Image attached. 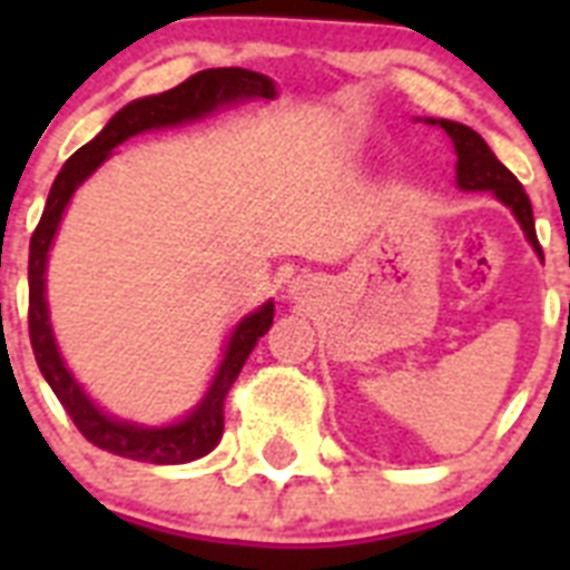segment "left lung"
Wrapping results in <instances>:
<instances>
[{"instance_id": "obj_1", "label": "left lung", "mask_w": 570, "mask_h": 570, "mask_svg": "<svg viewBox=\"0 0 570 570\" xmlns=\"http://www.w3.org/2000/svg\"><path fill=\"white\" fill-rule=\"evenodd\" d=\"M434 124V120H432ZM441 129L452 138L455 154H459V186L461 189H482L494 191L505 206H512V213L518 215V222L527 230L530 242L539 248V236H535V222H532V204L527 191H523L521 180L505 168L494 156V150L485 145V138L479 136L476 129L455 124V120H441Z\"/></svg>"}]
</instances>
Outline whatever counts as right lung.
I'll list each match as a JSON object with an SVG mask.
<instances>
[{"label": "right lung", "instance_id": "add662e5", "mask_svg": "<svg viewBox=\"0 0 570 570\" xmlns=\"http://www.w3.org/2000/svg\"><path fill=\"white\" fill-rule=\"evenodd\" d=\"M236 97H263L272 100L275 97V85L272 79L242 67H213V70H200L189 76L186 82L177 88L156 97H145L124 106L115 118L102 127V132L85 147H79L65 168L58 171L52 189H49L47 206L40 215L38 227L31 233L29 242V340L35 348V361H38L40 373L49 381V387L65 405L76 429L100 450H109L115 455L132 461H150V464H183V461H195L213 450L224 432V396L242 373V366L248 361L250 348L257 346V340L272 328L275 320V304H263L257 313H250L248 320L239 322V328L233 331L230 346L224 355V364L215 375L213 387L204 396V402L191 411L183 423L168 425V429H141V425L118 423L111 416L100 414L91 405V399L85 396L82 387L76 384L73 375L67 373L61 357H58L52 328H49L47 316V298H43V272H47V250L52 245V236L58 230L61 213H65L67 200L76 191V186L106 159V156L127 141L129 136H138L145 129L154 127H171L183 120L200 118L206 111H213L222 102H230Z\"/></svg>", "mask_w": 570, "mask_h": 570}]
</instances>
